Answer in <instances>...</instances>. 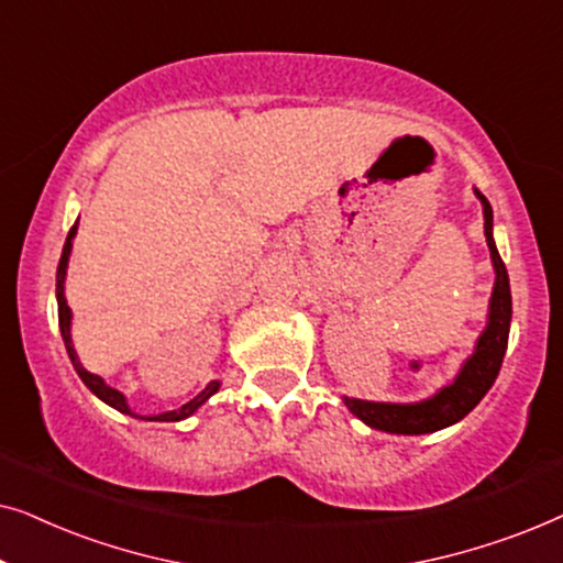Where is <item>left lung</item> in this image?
Instances as JSON below:
<instances>
[{"mask_svg": "<svg viewBox=\"0 0 563 563\" xmlns=\"http://www.w3.org/2000/svg\"><path fill=\"white\" fill-rule=\"evenodd\" d=\"M476 197L484 207V235H487L492 266H495V289L489 299L487 328L474 345V353L464 361L461 372L456 374L449 387L438 389L433 397L422 399V402H366V399L343 397L349 410L364 420L368 428L384 430V433L397 435H422L435 433V430L449 428L453 422L464 420L482 397L487 395L495 384L499 366H503L507 351V335H510L512 320V297H510V279H507V268L499 258V251L492 238V207L487 197L479 189H474Z\"/></svg>", "mask_w": 563, "mask_h": 563, "instance_id": "1", "label": "left lung"}]
</instances>
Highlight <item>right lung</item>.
Wrapping results in <instances>:
<instances>
[{
	"mask_svg": "<svg viewBox=\"0 0 563 563\" xmlns=\"http://www.w3.org/2000/svg\"><path fill=\"white\" fill-rule=\"evenodd\" d=\"M76 225H79V220L74 222V228L68 230L66 235V243H64V253H60V261H58V272H56V299H58V325H60V338H64V345H66V353L68 358H71V364L76 368V374L81 376V382L87 384V387L95 391V395L107 402L114 410L122 412V415H133V418H141V415H135L133 410L128 407V399L122 391L112 389L110 384H104L102 376L87 372V368L81 366L79 356H76L74 351V343H71V307L66 305V297H64V282H66V268H68V256H71V245H74V235H76ZM220 389V382H210L207 387L199 391L195 399H189L187 405H181L179 410H172V412H161V415H151V418H143V420H158V422H176V420H184L189 418L191 412H197L199 407H202L207 399H210L214 391Z\"/></svg>",
	"mask_w": 563,
	"mask_h": 563,
	"instance_id": "add662e5",
	"label": "right lung"
}]
</instances>
